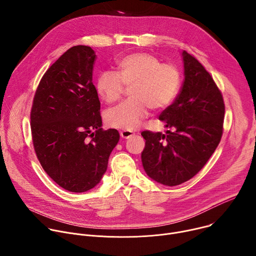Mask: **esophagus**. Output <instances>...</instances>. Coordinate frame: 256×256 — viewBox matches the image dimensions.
<instances>
[{
  "label": "esophagus",
  "mask_w": 256,
  "mask_h": 256,
  "mask_svg": "<svg viewBox=\"0 0 256 256\" xmlns=\"http://www.w3.org/2000/svg\"><path fill=\"white\" fill-rule=\"evenodd\" d=\"M132 136H134V134L132 132H130V130H122V132H120V136L124 140H128V138H132Z\"/></svg>",
  "instance_id": "obj_1"
}]
</instances>
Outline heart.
<instances>
[{
  "label": "heart",
  "mask_w": 256,
  "mask_h": 256,
  "mask_svg": "<svg viewBox=\"0 0 256 256\" xmlns=\"http://www.w3.org/2000/svg\"><path fill=\"white\" fill-rule=\"evenodd\" d=\"M118 74L103 72L97 81V90L107 102L120 100L131 89L132 101L108 112L107 124L118 130H134L147 116L148 109L162 110L177 95L180 74L171 64H161L154 54L138 52L128 54L116 62Z\"/></svg>",
  "instance_id": "heart-1"
}]
</instances>
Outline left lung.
I'll list each match as a JSON object with an SVG mask.
<instances>
[{"label":"left lung","mask_w":256,"mask_h":256,"mask_svg":"<svg viewBox=\"0 0 256 256\" xmlns=\"http://www.w3.org/2000/svg\"><path fill=\"white\" fill-rule=\"evenodd\" d=\"M184 81L180 93L160 114L166 134L144 130L142 167L158 184L175 186L192 178L214 152L223 134V96L204 66L181 52Z\"/></svg>","instance_id":"obj_1"}]
</instances>
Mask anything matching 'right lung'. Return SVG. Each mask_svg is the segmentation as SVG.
<instances>
[{
    "label": "right lung",
    "instance_id": "1",
    "mask_svg": "<svg viewBox=\"0 0 256 256\" xmlns=\"http://www.w3.org/2000/svg\"><path fill=\"white\" fill-rule=\"evenodd\" d=\"M95 58L90 46L68 50L46 72L30 114L36 156L56 184L72 192L99 184L120 140L116 130H102L92 82Z\"/></svg>",
    "mask_w": 256,
    "mask_h": 256
}]
</instances>
